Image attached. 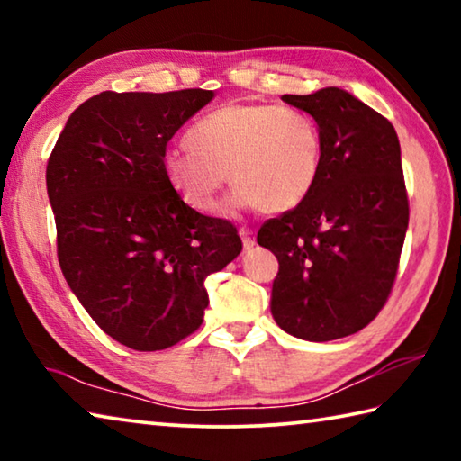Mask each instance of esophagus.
Wrapping results in <instances>:
<instances>
[{"label": "esophagus", "mask_w": 461, "mask_h": 461, "mask_svg": "<svg viewBox=\"0 0 461 461\" xmlns=\"http://www.w3.org/2000/svg\"><path fill=\"white\" fill-rule=\"evenodd\" d=\"M240 238H241V244H244V249L254 248L256 236H254L252 230H249V228H241V230H240Z\"/></svg>", "instance_id": "obj_1"}]
</instances>
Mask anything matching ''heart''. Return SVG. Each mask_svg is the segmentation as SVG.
<instances>
[{"mask_svg": "<svg viewBox=\"0 0 461 461\" xmlns=\"http://www.w3.org/2000/svg\"><path fill=\"white\" fill-rule=\"evenodd\" d=\"M186 150H168L162 170L173 189L199 212H212L225 181L233 207L267 215L293 212L315 189L323 138L309 113L288 105L230 104L194 122Z\"/></svg>", "mask_w": 461, "mask_h": 461, "instance_id": "b5f03b06", "label": "heart"}]
</instances>
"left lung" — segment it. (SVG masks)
I'll return each mask as SVG.
<instances>
[{
    "instance_id": "8db88e82",
    "label": "left lung",
    "mask_w": 461,
    "mask_h": 461,
    "mask_svg": "<svg viewBox=\"0 0 461 461\" xmlns=\"http://www.w3.org/2000/svg\"><path fill=\"white\" fill-rule=\"evenodd\" d=\"M323 138V165L309 197L258 231L278 258L270 311L280 330L331 341L368 325L393 288L409 228L399 136L352 93L325 87L283 95Z\"/></svg>"
}]
</instances>
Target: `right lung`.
Segmentation results:
<instances>
[{
  "label": "right lung",
  "mask_w": 461,
  "mask_h": 461,
  "mask_svg": "<svg viewBox=\"0 0 461 461\" xmlns=\"http://www.w3.org/2000/svg\"><path fill=\"white\" fill-rule=\"evenodd\" d=\"M213 91H104L67 120L46 167L59 262L109 338L138 352L203 323L205 278L241 252L230 221L194 212L162 170L168 140Z\"/></svg>",
  "instance_id": "right-lung-1"
}]
</instances>
